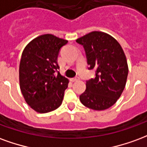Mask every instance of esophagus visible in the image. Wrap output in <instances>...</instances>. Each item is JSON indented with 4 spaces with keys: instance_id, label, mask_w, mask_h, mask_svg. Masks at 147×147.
I'll list each match as a JSON object with an SVG mask.
<instances>
[{
    "instance_id": "34e87169",
    "label": "esophagus",
    "mask_w": 147,
    "mask_h": 147,
    "mask_svg": "<svg viewBox=\"0 0 147 147\" xmlns=\"http://www.w3.org/2000/svg\"><path fill=\"white\" fill-rule=\"evenodd\" d=\"M70 81H73V82H75V81H79V78H71V79H70Z\"/></svg>"
}]
</instances>
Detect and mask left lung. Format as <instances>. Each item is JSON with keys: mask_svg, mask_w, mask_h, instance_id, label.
<instances>
[{"mask_svg": "<svg viewBox=\"0 0 147 147\" xmlns=\"http://www.w3.org/2000/svg\"><path fill=\"white\" fill-rule=\"evenodd\" d=\"M76 41L84 47L89 69H96V77L87 81L80 100L94 110H107L125 89L128 74L125 52L115 38L101 31L91 32Z\"/></svg>", "mask_w": 147, "mask_h": 147, "instance_id": "1", "label": "left lung"}]
</instances>
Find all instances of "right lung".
Here are the masks:
<instances>
[{
  "label": "right lung",
  "mask_w": 147,
  "mask_h": 147,
  "mask_svg": "<svg viewBox=\"0 0 147 147\" xmlns=\"http://www.w3.org/2000/svg\"><path fill=\"white\" fill-rule=\"evenodd\" d=\"M68 40L43 34L26 46L19 64V86L26 103L36 112L45 113L62 104L69 80L60 74L59 50Z\"/></svg>",
  "instance_id": "right-lung-1"
}]
</instances>
